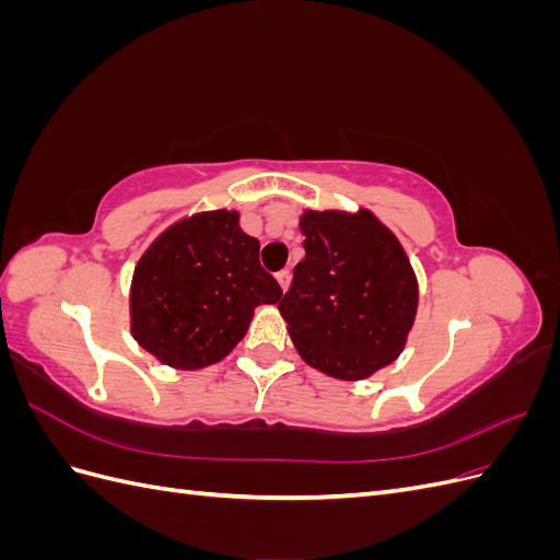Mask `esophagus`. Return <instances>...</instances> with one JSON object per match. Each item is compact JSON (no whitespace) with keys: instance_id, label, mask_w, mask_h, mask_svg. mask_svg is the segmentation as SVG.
Returning a JSON list of instances; mask_svg holds the SVG:
<instances>
[{"instance_id":"1","label":"esophagus","mask_w":560,"mask_h":560,"mask_svg":"<svg viewBox=\"0 0 560 560\" xmlns=\"http://www.w3.org/2000/svg\"><path fill=\"white\" fill-rule=\"evenodd\" d=\"M276 278H278V284L282 287V292H287V287H290V280H292V273H290V270H287V268L278 270Z\"/></svg>"}]
</instances>
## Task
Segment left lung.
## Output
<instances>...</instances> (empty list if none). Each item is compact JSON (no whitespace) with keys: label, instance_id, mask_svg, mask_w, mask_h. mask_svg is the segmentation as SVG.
<instances>
[{"label":"left lung","instance_id":"1","mask_svg":"<svg viewBox=\"0 0 560 560\" xmlns=\"http://www.w3.org/2000/svg\"><path fill=\"white\" fill-rule=\"evenodd\" d=\"M301 233L306 257L278 303L301 358L341 381L395 362L418 308L399 241L369 210L306 212Z\"/></svg>","mask_w":560,"mask_h":560}]
</instances>
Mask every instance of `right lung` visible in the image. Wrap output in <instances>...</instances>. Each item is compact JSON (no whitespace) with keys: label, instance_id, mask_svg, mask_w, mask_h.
Returning a JSON list of instances; mask_svg holds the SVG:
<instances>
[{"label":"right lung","instance_id":"right-lung-1","mask_svg":"<svg viewBox=\"0 0 560 560\" xmlns=\"http://www.w3.org/2000/svg\"><path fill=\"white\" fill-rule=\"evenodd\" d=\"M280 296L238 212H200L159 235L135 266L132 336L167 366L202 369L243 341L254 308Z\"/></svg>","mask_w":560,"mask_h":560}]
</instances>
